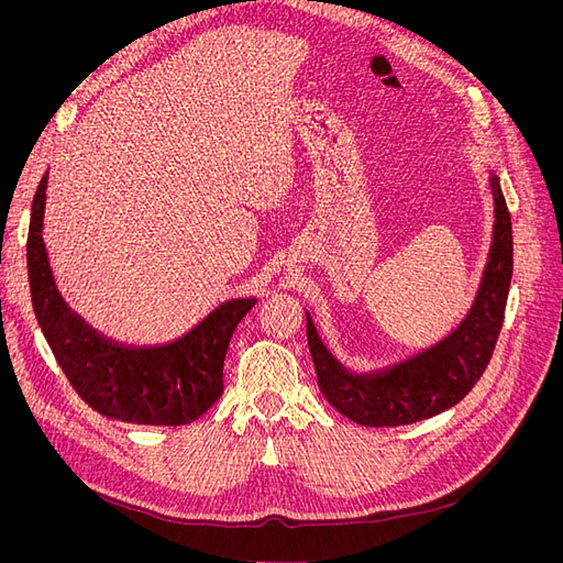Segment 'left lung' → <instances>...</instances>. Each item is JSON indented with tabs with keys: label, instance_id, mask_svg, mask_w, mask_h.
<instances>
[{
	"label": "left lung",
	"instance_id": "8db88e82",
	"mask_svg": "<svg viewBox=\"0 0 563 563\" xmlns=\"http://www.w3.org/2000/svg\"><path fill=\"white\" fill-rule=\"evenodd\" d=\"M490 189L495 225L488 262L477 299L452 335L388 369L351 374L323 346L312 317L306 312L308 346L319 390L344 418L363 427L420 422L459 404L482 378L505 321L514 274L511 214L495 175H490Z\"/></svg>",
	"mask_w": 563,
	"mask_h": 563
}]
</instances>
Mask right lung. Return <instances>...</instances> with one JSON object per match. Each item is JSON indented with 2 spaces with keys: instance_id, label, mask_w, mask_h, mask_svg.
Returning a JSON list of instances; mask_svg holds the SVG:
<instances>
[{
  "instance_id": "1",
  "label": "right lung",
  "mask_w": 563,
  "mask_h": 563,
  "mask_svg": "<svg viewBox=\"0 0 563 563\" xmlns=\"http://www.w3.org/2000/svg\"><path fill=\"white\" fill-rule=\"evenodd\" d=\"M47 173L36 189L26 269L38 327L75 393L100 416L151 427L191 424L223 393V361L236 323L255 299H232L180 340L128 346L107 340L58 294L43 244Z\"/></svg>"
}]
</instances>
